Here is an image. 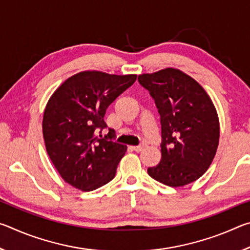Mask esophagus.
<instances>
[{
	"label": "esophagus",
	"mask_w": 250,
	"mask_h": 250,
	"mask_svg": "<svg viewBox=\"0 0 250 250\" xmlns=\"http://www.w3.org/2000/svg\"><path fill=\"white\" fill-rule=\"evenodd\" d=\"M143 147H145V146H131V149L135 152H140L143 150Z\"/></svg>",
	"instance_id": "1"
}]
</instances>
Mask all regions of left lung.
<instances>
[{
	"instance_id": "8db88e82",
	"label": "left lung",
	"mask_w": 250,
	"mask_h": 250,
	"mask_svg": "<svg viewBox=\"0 0 250 250\" xmlns=\"http://www.w3.org/2000/svg\"><path fill=\"white\" fill-rule=\"evenodd\" d=\"M160 113L161 161L147 168L152 179L172 188L204 174L216 154L219 121L213 101L195 79L175 68L138 77Z\"/></svg>"
}]
</instances>
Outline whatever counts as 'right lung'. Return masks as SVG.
Returning <instances> with one entry per match:
<instances>
[{"instance_id":"1","label":"right lung","mask_w":250,"mask_h":250,"mask_svg":"<svg viewBox=\"0 0 250 250\" xmlns=\"http://www.w3.org/2000/svg\"><path fill=\"white\" fill-rule=\"evenodd\" d=\"M137 75L82 71L59 86L46 104L43 135L54 167L67 183L82 191H94L116 175L126 146L104 138L105 110L132 86Z\"/></svg>"}]
</instances>
